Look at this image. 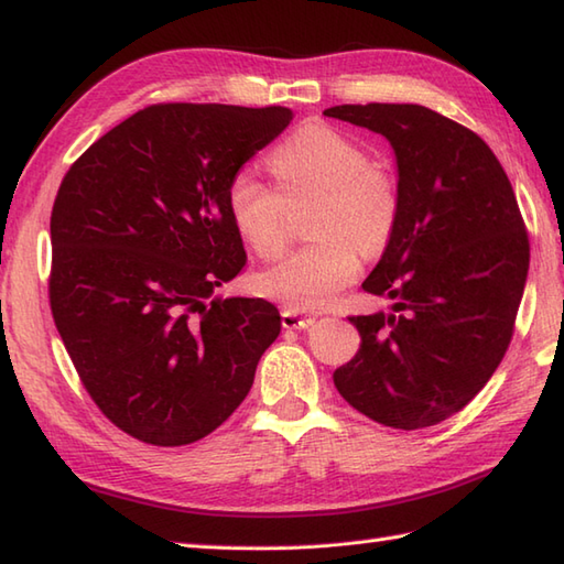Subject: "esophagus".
Wrapping results in <instances>:
<instances>
[{
  "mask_svg": "<svg viewBox=\"0 0 564 564\" xmlns=\"http://www.w3.org/2000/svg\"><path fill=\"white\" fill-rule=\"evenodd\" d=\"M315 317H310L305 313H301V310L295 307H283L281 310V325L285 329H307L310 325H313Z\"/></svg>",
  "mask_w": 564,
  "mask_h": 564,
  "instance_id": "34e87169",
  "label": "esophagus"
}]
</instances>
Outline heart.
Masks as SVG:
<instances>
[{"label":"heart","mask_w":564,"mask_h":564,"mask_svg":"<svg viewBox=\"0 0 564 564\" xmlns=\"http://www.w3.org/2000/svg\"><path fill=\"white\" fill-rule=\"evenodd\" d=\"M269 166L279 188L254 172H237L225 191L227 213L242 242L269 261L285 249V203L315 196L307 215L313 242L254 283L261 295L295 310L322 307L356 279L361 254L388 247L402 206L398 178L370 164L361 142L325 123L295 130L271 152Z\"/></svg>","instance_id":"heart-1"}]
</instances>
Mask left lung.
Returning <instances> with one entry per match:
<instances>
[{"label": "left lung", "mask_w": 564, "mask_h": 564, "mask_svg": "<svg viewBox=\"0 0 564 564\" xmlns=\"http://www.w3.org/2000/svg\"><path fill=\"white\" fill-rule=\"evenodd\" d=\"M325 116L390 140L402 200L364 281L394 315H349L361 346L334 386L378 424L434 426L485 388L511 344L531 259L517 196L487 142L426 106L341 104Z\"/></svg>", "instance_id": "1"}]
</instances>
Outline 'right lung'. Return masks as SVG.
Segmentation results:
<instances>
[{
    "label": "right lung",
    "mask_w": 564,
    "mask_h": 564,
    "mask_svg": "<svg viewBox=\"0 0 564 564\" xmlns=\"http://www.w3.org/2000/svg\"><path fill=\"white\" fill-rule=\"evenodd\" d=\"M283 106L152 104L69 166L51 213L47 297L84 390L150 446L218 429L281 332L263 297H213L247 254L230 178L283 133Z\"/></svg>",
    "instance_id": "obj_1"
}]
</instances>
